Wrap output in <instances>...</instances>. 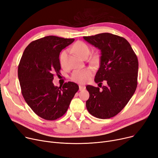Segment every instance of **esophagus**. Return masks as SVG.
<instances>
[{"instance_id": "esophagus-1", "label": "esophagus", "mask_w": 158, "mask_h": 158, "mask_svg": "<svg viewBox=\"0 0 158 158\" xmlns=\"http://www.w3.org/2000/svg\"><path fill=\"white\" fill-rule=\"evenodd\" d=\"M85 89V87L84 86H81V85H79V90L81 91H83V90H84Z\"/></svg>"}]
</instances>
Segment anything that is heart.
Wrapping results in <instances>:
<instances>
[{"label":"heart","mask_w":158,"mask_h":158,"mask_svg":"<svg viewBox=\"0 0 158 158\" xmlns=\"http://www.w3.org/2000/svg\"><path fill=\"white\" fill-rule=\"evenodd\" d=\"M73 50L78 54L80 57L84 58L86 56H89L91 53V49L88 45L81 41H78L75 43L73 46ZM67 57V51H64L60 56V63L62 65H64L65 63ZM94 61L97 60V58L94 59ZM93 75V70L90 67L75 70L71 74V80L80 84H84L91 79Z\"/></svg>","instance_id":"1"}]
</instances>
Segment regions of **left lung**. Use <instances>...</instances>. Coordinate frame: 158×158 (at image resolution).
I'll return each mask as SVG.
<instances>
[{"label": "left lung", "instance_id": "obj_1", "mask_svg": "<svg viewBox=\"0 0 158 158\" xmlns=\"http://www.w3.org/2000/svg\"><path fill=\"white\" fill-rule=\"evenodd\" d=\"M84 39L101 51L100 65L94 81L102 87L87 85L89 98L86 101L89 112L96 118L107 119L118 114L136 91L138 60L131 44L122 36L109 33Z\"/></svg>", "mask_w": 158, "mask_h": 158}]
</instances>
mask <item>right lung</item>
<instances>
[{
  "instance_id": "1",
  "label": "right lung",
  "mask_w": 158,
  "mask_h": 158,
  "mask_svg": "<svg viewBox=\"0 0 158 158\" xmlns=\"http://www.w3.org/2000/svg\"><path fill=\"white\" fill-rule=\"evenodd\" d=\"M74 39L47 36L30 43L25 49L18 67L21 92L35 113L47 120H55L67 110L79 89L72 81L62 87L52 83L55 74H60L59 55Z\"/></svg>"
}]
</instances>
